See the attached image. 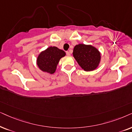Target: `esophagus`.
<instances>
[{
	"mask_svg": "<svg viewBox=\"0 0 132 132\" xmlns=\"http://www.w3.org/2000/svg\"><path fill=\"white\" fill-rule=\"evenodd\" d=\"M66 55H67L68 56H69L71 54H70V52L69 51H66Z\"/></svg>",
	"mask_w": 132,
	"mask_h": 132,
	"instance_id": "obj_1",
	"label": "esophagus"
}]
</instances>
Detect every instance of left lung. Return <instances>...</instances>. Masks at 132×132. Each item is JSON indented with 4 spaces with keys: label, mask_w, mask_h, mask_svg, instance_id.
<instances>
[{
    "label": "left lung",
    "mask_w": 132,
    "mask_h": 132,
    "mask_svg": "<svg viewBox=\"0 0 132 132\" xmlns=\"http://www.w3.org/2000/svg\"><path fill=\"white\" fill-rule=\"evenodd\" d=\"M73 55L85 71H91L98 67L101 59L100 52L91 45L79 44L73 48Z\"/></svg>",
    "instance_id": "left-lung-1"
}]
</instances>
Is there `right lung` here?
<instances>
[{"label": "right lung", "instance_id": "obj_1", "mask_svg": "<svg viewBox=\"0 0 132 132\" xmlns=\"http://www.w3.org/2000/svg\"><path fill=\"white\" fill-rule=\"evenodd\" d=\"M65 55L66 53L64 51L57 47L51 46L40 54L37 60V63L42 71L52 74L55 72L60 60Z\"/></svg>", "mask_w": 132, "mask_h": 132}]
</instances>
